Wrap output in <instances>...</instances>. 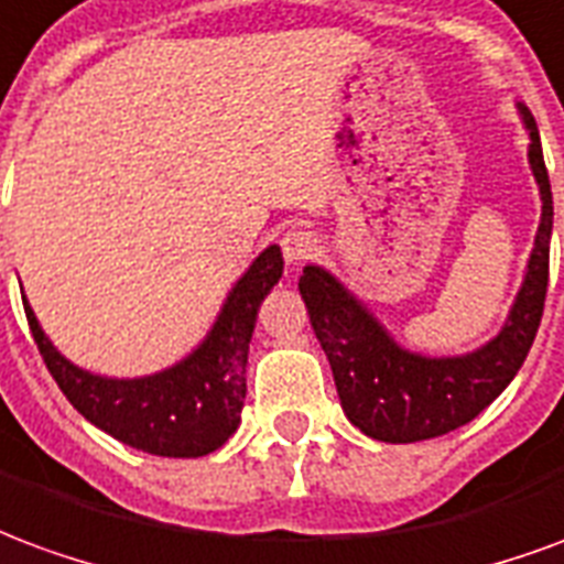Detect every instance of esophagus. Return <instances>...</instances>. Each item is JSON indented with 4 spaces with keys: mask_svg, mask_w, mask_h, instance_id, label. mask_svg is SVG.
<instances>
[{
    "mask_svg": "<svg viewBox=\"0 0 564 564\" xmlns=\"http://www.w3.org/2000/svg\"><path fill=\"white\" fill-rule=\"evenodd\" d=\"M281 250L283 259L290 262V265H302L311 257H317L319 241L317 235L307 232V229H290V232L281 238Z\"/></svg>",
    "mask_w": 564,
    "mask_h": 564,
    "instance_id": "34e87169",
    "label": "esophagus"
}]
</instances>
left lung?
Here are the masks:
<instances>
[{"mask_svg":"<svg viewBox=\"0 0 564 564\" xmlns=\"http://www.w3.org/2000/svg\"><path fill=\"white\" fill-rule=\"evenodd\" d=\"M517 111L529 132V169L541 193V223L520 293L496 338L459 356L416 354L395 341L375 311L332 271L305 265L299 278V293L329 359L344 414L375 441L414 444L471 423L517 378L532 350L550 278L553 193L538 123L522 102H517Z\"/></svg>","mask_w":564,"mask_h":564,"instance_id":"left-lung-1","label":"left lung"}]
</instances>
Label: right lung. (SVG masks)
Returning a JSON list of instances; mask_svg holds the SVG:
<instances>
[{"label":"right lung","instance_id":"add662e5","mask_svg":"<svg viewBox=\"0 0 564 564\" xmlns=\"http://www.w3.org/2000/svg\"><path fill=\"white\" fill-rule=\"evenodd\" d=\"M281 274V247L269 245L232 283L208 335L181 362L144 378H105L75 366L44 335L26 299L23 307L44 366L80 416L129 447L196 459L220 449L241 423L247 350L259 305Z\"/></svg>","mask_w":564,"mask_h":564}]
</instances>
